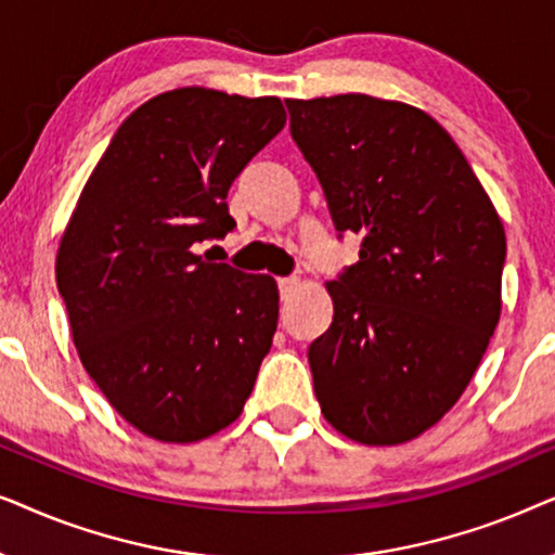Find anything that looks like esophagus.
Instances as JSON below:
<instances>
[{
	"label": "esophagus",
	"mask_w": 555,
	"mask_h": 555,
	"mask_svg": "<svg viewBox=\"0 0 555 555\" xmlns=\"http://www.w3.org/2000/svg\"><path fill=\"white\" fill-rule=\"evenodd\" d=\"M278 285H280V295H283V298H291V295L298 291L300 280L298 278H280Z\"/></svg>",
	"instance_id": "1"
}]
</instances>
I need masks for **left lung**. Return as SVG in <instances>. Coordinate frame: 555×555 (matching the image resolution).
<instances>
[{"label":"left lung","instance_id":"1","mask_svg":"<svg viewBox=\"0 0 555 555\" xmlns=\"http://www.w3.org/2000/svg\"><path fill=\"white\" fill-rule=\"evenodd\" d=\"M291 133L359 262L325 283L331 328L308 348L333 429L420 437L457 404L500 321L505 230L452 135L414 105L346 93L285 101Z\"/></svg>","mask_w":555,"mask_h":555}]
</instances>
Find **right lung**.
Listing matches in <instances>:
<instances>
[{
	"instance_id": "obj_1",
	"label": "right lung",
	"mask_w": 555,
	"mask_h": 555,
	"mask_svg": "<svg viewBox=\"0 0 555 555\" xmlns=\"http://www.w3.org/2000/svg\"><path fill=\"white\" fill-rule=\"evenodd\" d=\"M275 95L177 88L118 126L60 237L55 278L82 366L158 442L245 409L278 328V285L194 253L234 227L227 192L285 126Z\"/></svg>"
}]
</instances>
